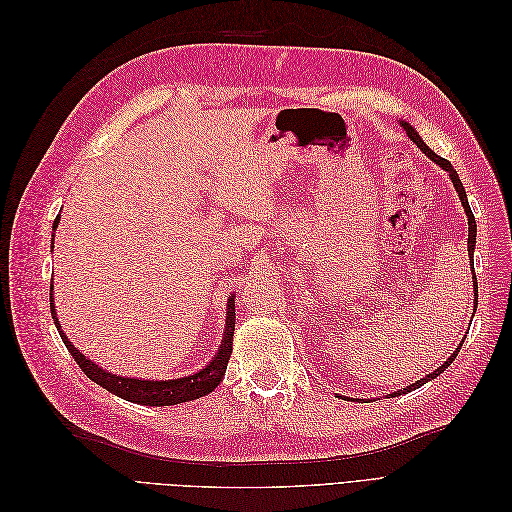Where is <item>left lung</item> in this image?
Returning <instances> with one entry per match:
<instances>
[{"mask_svg": "<svg viewBox=\"0 0 512 512\" xmlns=\"http://www.w3.org/2000/svg\"><path fill=\"white\" fill-rule=\"evenodd\" d=\"M399 126H404V130L408 132V136L412 138V143H416L418 147H421V151L425 153V156L431 160V162H436L438 166H442L446 173H448V177H451V181H453V185H455V190H457V194H459V200H461V205H463V209H466V215H468V254H470V269H472V280H474V312H476V305H478V301H476V294H478V282H476V273H474V245H476V220H474V213H472V209H470V205H468V196H466V190H463V185H461V179H459V175H457V170L451 166V162L448 160H444V158H440L436 151H431L423 141H421V136H418V132L410 126V123H406V121H399ZM461 346H463V342L457 346V350L448 356V359L433 371V374H429V376H425V378H421V380H416L414 384H410L408 389H406V393L408 391H414V389H418V386H423L427 380H433L436 376H440L442 371L451 365L455 359H457V354H459V350H461ZM395 395H399V393H393V397Z\"/></svg>", "mask_w": 512, "mask_h": 512, "instance_id": "left-lung-1", "label": "left lung"}]
</instances>
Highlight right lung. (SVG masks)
<instances>
[{"label": "right lung", "mask_w": 512, "mask_h": 512, "mask_svg": "<svg viewBox=\"0 0 512 512\" xmlns=\"http://www.w3.org/2000/svg\"><path fill=\"white\" fill-rule=\"evenodd\" d=\"M59 218L53 224V230L57 228ZM53 288V286H51ZM51 314L55 320V327L61 335V342L66 344L68 352L74 356V361L79 363V367L85 371V376L89 380H94L100 384L102 389L111 391L113 395L134 401V404H143V406H175L183 404V401H192L211 393L215 386H218L226 374V365L230 361V352H232V333H235V299H228V312H226V331L224 339L218 348V354L213 356V361L205 367L196 371L194 376H185V378H175V380H138V378H123L115 376L111 371H106L98 367L94 361H89L81 350H76L72 346L66 333L61 331L59 320L55 314V303L51 299Z\"/></svg>", "instance_id": "right-lung-1"}]
</instances>
